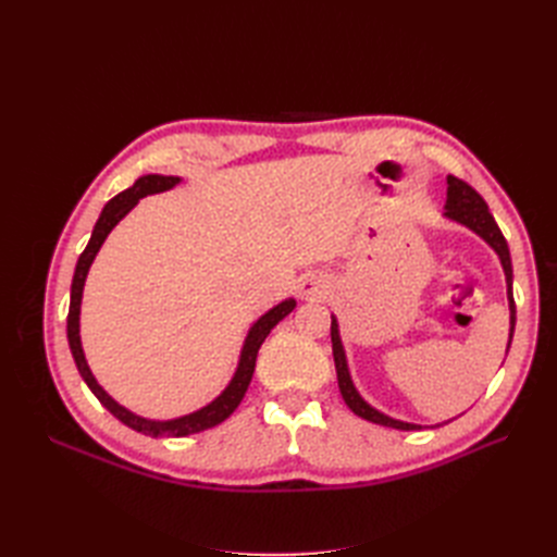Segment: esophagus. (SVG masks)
<instances>
[{
    "instance_id": "34e87169",
    "label": "esophagus",
    "mask_w": 557,
    "mask_h": 557,
    "mask_svg": "<svg viewBox=\"0 0 557 557\" xmlns=\"http://www.w3.org/2000/svg\"><path fill=\"white\" fill-rule=\"evenodd\" d=\"M301 293L309 297H315V295H320V285L315 281H305L301 283Z\"/></svg>"
}]
</instances>
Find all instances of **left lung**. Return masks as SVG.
I'll return each instance as SVG.
<instances>
[{"mask_svg": "<svg viewBox=\"0 0 557 557\" xmlns=\"http://www.w3.org/2000/svg\"><path fill=\"white\" fill-rule=\"evenodd\" d=\"M446 215L453 218V221H458L462 225H467L469 230H474L476 234L491 244L497 256L502 260L504 267V274H507V285H509V309H511V334L513 336V327H516V301H513V269H511V256H509V246L507 239H504L502 230L497 227L493 213L487 211V205L483 201V197L471 188L469 183H465L458 176H448V199H446ZM332 356H334V367H336V381H339V391L344 401L348 404V409L369 420V423H376V425H385V428H395V430H420V425L413 423H401V420L395 418H387L381 411H376L374 407H369V404L358 395L356 385L350 381L348 374V367H346V356H344V346L339 339V327H336V320L332 318ZM511 346V339H509ZM507 346V350H509Z\"/></svg>", "mask_w": 557, "mask_h": 557, "instance_id": "8db88e82", "label": "left lung"}]
</instances>
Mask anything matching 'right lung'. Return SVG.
I'll list each match as a JSON object with an SVG mask.
<instances>
[{
  "mask_svg": "<svg viewBox=\"0 0 557 557\" xmlns=\"http://www.w3.org/2000/svg\"><path fill=\"white\" fill-rule=\"evenodd\" d=\"M178 183L176 176H160V174H148L141 176L137 183L132 185V188L123 190L121 195H115L109 205L104 207L102 215H99V221L92 230V237L86 246V250L81 252V258L76 262V272H74V281H72V301H70V313H66V339H70V348H72V356L74 362L78 367V372L83 376V381L88 383L90 391L95 393V397L104 404V407L125 423L127 428L137 430L141 434L148 436H188L201 430H209L218 423H223L225 418L232 416V411L239 407V401L244 399L246 391H248V383L252 379V372H256V360H258V350L262 346V342L267 339V334L272 332L281 320L288 315L295 309V299H285L281 301L278 307H274L269 313H264L256 325L250 327L248 336H246V344L242 350V360L237 367V374H234L232 383L225 387V393L213 399L209 407L199 409L190 416H183V418H174V420H146L141 416H134L132 411H127L121 404L113 401L104 391L102 385H99L90 372V367L86 362V356H83V348H81V336H78V313H81V295H83V283H86L88 276V269L97 256V250L102 248L107 234L115 227V223L121 221V218L137 205V201L146 195H153V193H162V190H170Z\"/></svg>",
  "mask_w": 557,
  "mask_h": 557,
  "instance_id": "1",
  "label": "right lung"
}]
</instances>
